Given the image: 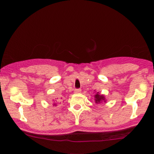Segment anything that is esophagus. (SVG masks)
I'll return each instance as SVG.
<instances>
[{
    "mask_svg": "<svg viewBox=\"0 0 154 154\" xmlns=\"http://www.w3.org/2000/svg\"><path fill=\"white\" fill-rule=\"evenodd\" d=\"M75 93H81V89H79V88H76V89L75 90Z\"/></svg>",
    "mask_w": 154,
    "mask_h": 154,
    "instance_id": "1",
    "label": "esophagus"
}]
</instances>
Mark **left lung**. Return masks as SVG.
<instances>
[{
    "label": "left lung",
    "instance_id": "left-lung-1",
    "mask_svg": "<svg viewBox=\"0 0 154 154\" xmlns=\"http://www.w3.org/2000/svg\"><path fill=\"white\" fill-rule=\"evenodd\" d=\"M95 102L96 103H100V101H101L102 100H104V96L101 95H99V94H96L95 95Z\"/></svg>",
    "mask_w": 154,
    "mask_h": 154
}]
</instances>
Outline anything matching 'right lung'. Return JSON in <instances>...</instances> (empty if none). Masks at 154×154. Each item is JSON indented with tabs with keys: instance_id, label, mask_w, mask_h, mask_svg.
Instances as JSON below:
<instances>
[{
	"instance_id": "right-lung-1",
	"label": "right lung",
	"mask_w": 154,
	"mask_h": 154,
	"mask_svg": "<svg viewBox=\"0 0 154 154\" xmlns=\"http://www.w3.org/2000/svg\"><path fill=\"white\" fill-rule=\"evenodd\" d=\"M54 105H55V104H54Z\"/></svg>"
}]
</instances>
